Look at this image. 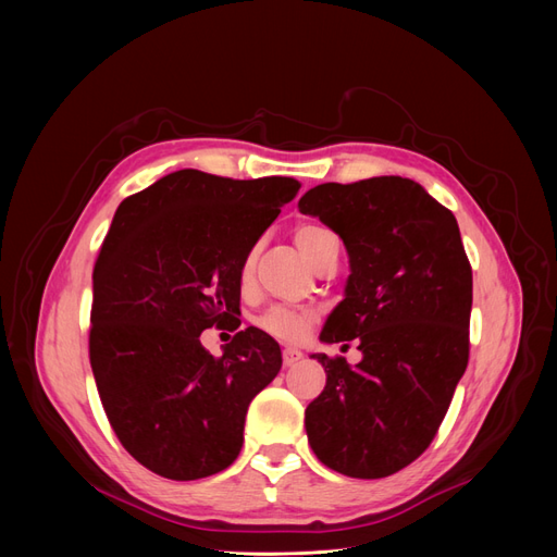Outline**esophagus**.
Masks as SVG:
<instances>
[{"label": "esophagus", "instance_id": "esophagus-1", "mask_svg": "<svg viewBox=\"0 0 557 557\" xmlns=\"http://www.w3.org/2000/svg\"><path fill=\"white\" fill-rule=\"evenodd\" d=\"M302 359V352L300 349H296V347H284V352H282V361H284V366L288 368V366H294V363H298Z\"/></svg>", "mask_w": 557, "mask_h": 557}]
</instances>
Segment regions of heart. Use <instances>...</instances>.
Returning a JSON list of instances; mask_svg holds the SVG:
<instances>
[{"instance_id":"heart-1","label":"heart","mask_w":557,"mask_h":557,"mask_svg":"<svg viewBox=\"0 0 557 557\" xmlns=\"http://www.w3.org/2000/svg\"><path fill=\"white\" fill-rule=\"evenodd\" d=\"M336 239L334 234L323 227V225H300L296 230V244L300 248V252L313 263L318 259V255L323 252V248L327 246V242ZM250 271V261L246 263L244 269V275ZM315 323V313L311 309H305V307H290V305H273L269 309H263L255 325L275 341H282V343H298L302 341L311 327Z\"/></svg>"}]
</instances>
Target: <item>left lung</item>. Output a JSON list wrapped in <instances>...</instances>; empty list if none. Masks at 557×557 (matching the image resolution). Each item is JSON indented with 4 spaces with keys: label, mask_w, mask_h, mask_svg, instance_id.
<instances>
[{
    "label": "left lung",
    "mask_w": 557,
    "mask_h": 557,
    "mask_svg": "<svg viewBox=\"0 0 557 557\" xmlns=\"http://www.w3.org/2000/svg\"><path fill=\"white\" fill-rule=\"evenodd\" d=\"M298 208L338 234L352 271L320 341L363 352L313 355L327 384L305 411L309 445L334 472L384 479L431 445L467 368L470 259L456 216L399 175L318 185Z\"/></svg>",
    "instance_id": "1"
}]
</instances>
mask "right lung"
<instances>
[{"label": "right lung", "mask_w": 557, "mask_h": 557, "mask_svg": "<svg viewBox=\"0 0 557 557\" xmlns=\"http://www.w3.org/2000/svg\"><path fill=\"white\" fill-rule=\"evenodd\" d=\"M300 183L183 169L114 212L92 273L90 363L124 449L171 481L212 476L244 445L248 406L282 368L275 338L239 330L244 263ZM238 332L221 358L199 334Z\"/></svg>", "instance_id": "obj_1"}]
</instances>
